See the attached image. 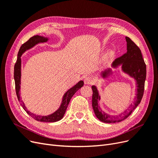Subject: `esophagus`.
Here are the masks:
<instances>
[{
  "label": "esophagus",
  "instance_id": "esophagus-1",
  "mask_svg": "<svg viewBox=\"0 0 158 158\" xmlns=\"http://www.w3.org/2000/svg\"><path fill=\"white\" fill-rule=\"evenodd\" d=\"M94 82V80L90 76H87L84 79V84H92Z\"/></svg>",
  "mask_w": 158,
  "mask_h": 158
}]
</instances>
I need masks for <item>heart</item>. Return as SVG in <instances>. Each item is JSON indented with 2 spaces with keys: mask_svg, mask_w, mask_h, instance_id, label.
<instances>
[{
  "mask_svg": "<svg viewBox=\"0 0 158 158\" xmlns=\"http://www.w3.org/2000/svg\"><path fill=\"white\" fill-rule=\"evenodd\" d=\"M112 56H113V52L111 51H108L106 53V55H105V59L106 60H109L111 58Z\"/></svg>",
  "mask_w": 158,
  "mask_h": 158,
  "instance_id": "1",
  "label": "heart"
}]
</instances>
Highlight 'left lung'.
Instances as JSON below:
<instances>
[{"label":"left lung","mask_w":158,"mask_h":158,"mask_svg":"<svg viewBox=\"0 0 158 158\" xmlns=\"http://www.w3.org/2000/svg\"><path fill=\"white\" fill-rule=\"evenodd\" d=\"M127 42V51L121 56L116 59L113 63V67H116L119 64H122V69L125 73L128 74L132 77L135 78L136 80L137 84V94L134 102L133 105L128 109L127 111L123 113L118 116H111L107 113H105L98 106V100L100 99L98 92L96 87L92 85V89L93 91L92 95V107L95 116L103 123H114L125 120L128 116L131 115L133 110L140 104L143 97L144 91V84L146 78V65L143 59L141 51L135 43L130 38L126 37ZM111 70L104 71L102 73L103 78L107 76Z\"/></svg>","instance_id":"left-lung-1"}]
</instances>
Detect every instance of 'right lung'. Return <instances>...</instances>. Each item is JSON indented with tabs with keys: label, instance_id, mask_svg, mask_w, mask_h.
<instances>
[{
	"label": "right lung",
	"instance_id": "add662e5",
	"mask_svg": "<svg viewBox=\"0 0 158 158\" xmlns=\"http://www.w3.org/2000/svg\"><path fill=\"white\" fill-rule=\"evenodd\" d=\"M47 41V38H45L44 37H41L39 35H34L30 38L29 40L27 41L24 44H22L20 50L18 51V58L16 63L14 65V81H15V88H16V92L17 97L19 101L20 102V104L23 109L25 110L26 112L30 115L35 120L40 122H46V123H53L60 121V119L63 117L66 108L68 107V105L70 101V99L73 96L74 94L77 92V91L82 88L84 85V82L82 80L80 81V82L76 84L74 87L70 88L69 90L66 92L64 95L63 101L60 105V107L56 110V111L51 114L47 116H41V115H37V114H33L30 111H28L27 108L26 107L24 103L22 102V101L20 100V78H21V56L26 50L31 48L32 47L35 45L39 44V43H44Z\"/></svg>",
	"mask_w": 158,
	"mask_h": 158
}]
</instances>
